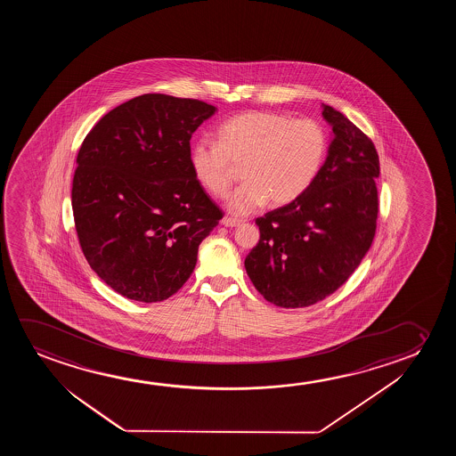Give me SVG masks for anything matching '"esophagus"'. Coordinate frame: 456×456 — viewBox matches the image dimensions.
Listing matches in <instances>:
<instances>
[{
    "instance_id": "1",
    "label": "esophagus",
    "mask_w": 456,
    "mask_h": 456,
    "mask_svg": "<svg viewBox=\"0 0 456 456\" xmlns=\"http://www.w3.org/2000/svg\"><path fill=\"white\" fill-rule=\"evenodd\" d=\"M223 224H224L225 227H238V225H241V221H240V219L225 216V218L223 219Z\"/></svg>"
}]
</instances>
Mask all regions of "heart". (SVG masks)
<instances>
[{
	"instance_id": "heart-1",
	"label": "heart",
	"mask_w": 456,
	"mask_h": 456,
	"mask_svg": "<svg viewBox=\"0 0 456 456\" xmlns=\"http://www.w3.org/2000/svg\"><path fill=\"white\" fill-rule=\"evenodd\" d=\"M329 138L310 118L294 119L269 110H248L219 126L218 142L196 140L190 165L207 193L224 198L241 167L244 183L227 207L235 215H249L265 206H288L312 188L324 165Z\"/></svg>"
}]
</instances>
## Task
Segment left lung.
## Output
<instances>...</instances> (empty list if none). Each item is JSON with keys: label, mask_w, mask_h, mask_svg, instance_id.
<instances>
[{"label": "left lung", "mask_w": 456, "mask_h": 456, "mask_svg": "<svg viewBox=\"0 0 456 456\" xmlns=\"http://www.w3.org/2000/svg\"><path fill=\"white\" fill-rule=\"evenodd\" d=\"M333 129L329 156L299 200L256 219L260 240L244 266L265 299L283 308L324 300L347 281L377 229L380 162L372 140L322 106Z\"/></svg>", "instance_id": "obj_1"}]
</instances>
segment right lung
I'll list each match as a JSON object with an SVG mask.
<instances>
[{
  "instance_id": "1",
  "label": "right lung",
  "mask_w": 456,
  "mask_h": 456,
  "mask_svg": "<svg viewBox=\"0 0 456 456\" xmlns=\"http://www.w3.org/2000/svg\"><path fill=\"white\" fill-rule=\"evenodd\" d=\"M215 110L142 94L106 113L82 142L71 188L79 244L90 268L127 299L177 293L223 218L190 165V138Z\"/></svg>"
}]
</instances>
